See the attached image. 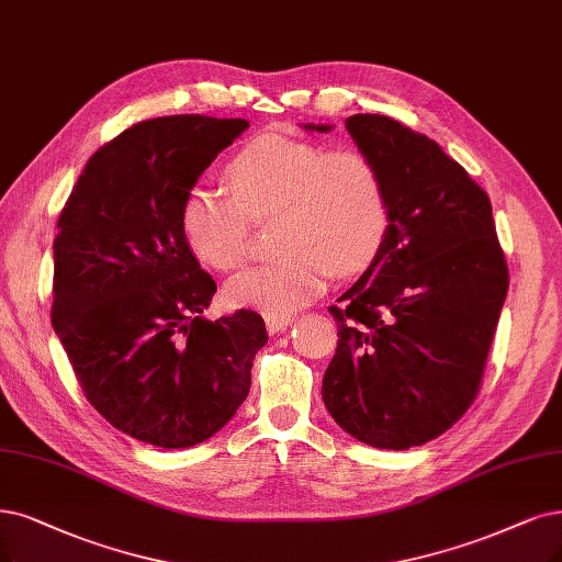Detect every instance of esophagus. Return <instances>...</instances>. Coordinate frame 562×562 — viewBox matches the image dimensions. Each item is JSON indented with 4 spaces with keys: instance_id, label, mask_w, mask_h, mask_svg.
<instances>
[{
    "instance_id": "esophagus-1",
    "label": "esophagus",
    "mask_w": 562,
    "mask_h": 562,
    "mask_svg": "<svg viewBox=\"0 0 562 562\" xmlns=\"http://www.w3.org/2000/svg\"><path fill=\"white\" fill-rule=\"evenodd\" d=\"M292 322H294V315H289V313H268L266 315L268 334H278V330H284Z\"/></svg>"
}]
</instances>
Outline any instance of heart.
I'll return each instance as SVG.
<instances>
[{"label": "heart", "instance_id": "obj_1", "mask_svg": "<svg viewBox=\"0 0 562 562\" xmlns=\"http://www.w3.org/2000/svg\"><path fill=\"white\" fill-rule=\"evenodd\" d=\"M232 194L194 184L180 205L187 247L217 270L249 257V218L278 213L284 252L226 284L234 305L292 313L317 299L334 273L355 276L378 259L389 234L382 171L366 153L326 150L282 132H263L226 166Z\"/></svg>", "mask_w": 562, "mask_h": 562}]
</instances>
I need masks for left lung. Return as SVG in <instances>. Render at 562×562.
<instances>
[{"instance_id":"obj_1","label":"left lung","mask_w":562,"mask_h":562,"mask_svg":"<svg viewBox=\"0 0 562 562\" xmlns=\"http://www.w3.org/2000/svg\"><path fill=\"white\" fill-rule=\"evenodd\" d=\"M345 127L382 171L391 222L378 259L328 307L338 349L322 398L351 438L398 451L435 440L472 405L509 273L488 194L438 143L386 115Z\"/></svg>"}]
</instances>
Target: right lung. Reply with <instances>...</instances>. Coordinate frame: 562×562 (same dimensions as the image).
<instances>
[{
  "label": "right lung",
  "instance_id": "add662e5",
  "mask_svg": "<svg viewBox=\"0 0 562 562\" xmlns=\"http://www.w3.org/2000/svg\"><path fill=\"white\" fill-rule=\"evenodd\" d=\"M169 115L99 148L57 220L53 328L86 398L161 449L199 445L234 417L268 334L261 315L203 317L217 284L180 234V205L245 130Z\"/></svg>",
  "mask_w": 562,
  "mask_h": 562
}]
</instances>
